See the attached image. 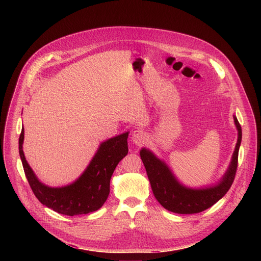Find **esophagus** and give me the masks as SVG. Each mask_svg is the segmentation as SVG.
I'll use <instances>...</instances> for the list:
<instances>
[{
	"label": "esophagus",
	"mask_w": 261,
	"mask_h": 261,
	"mask_svg": "<svg viewBox=\"0 0 261 261\" xmlns=\"http://www.w3.org/2000/svg\"><path fill=\"white\" fill-rule=\"evenodd\" d=\"M147 139V135L144 131L140 130V129H136L132 131V136H131V141L135 144V145H142Z\"/></svg>",
	"instance_id": "1"
}]
</instances>
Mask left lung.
Listing matches in <instances>:
<instances>
[{
	"label": "left lung",
	"instance_id": "1",
	"mask_svg": "<svg viewBox=\"0 0 261 261\" xmlns=\"http://www.w3.org/2000/svg\"><path fill=\"white\" fill-rule=\"evenodd\" d=\"M233 121L238 130V140L230 163L218 181L203 187L193 188L184 185L163 159L157 157L150 148H141L139 155L153 193L164 208L176 214H196L207 210L227 193L236 176L242 142V128L234 115Z\"/></svg>",
	"mask_w": 261,
	"mask_h": 261
}]
</instances>
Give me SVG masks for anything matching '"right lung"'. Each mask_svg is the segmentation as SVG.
<instances>
[{
	"label": "right lung",
	"mask_w": 261,
	"mask_h": 261,
	"mask_svg": "<svg viewBox=\"0 0 261 261\" xmlns=\"http://www.w3.org/2000/svg\"><path fill=\"white\" fill-rule=\"evenodd\" d=\"M128 135L129 131L102 141L86 169L75 180L61 187H50L38 178L24 157L22 127L18 141L19 156L35 196L43 205L67 216L99 210L109 195L111 175L119 162L128 154Z\"/></svg>",
	"instance_id": "add662e5"
}]
</instances>
